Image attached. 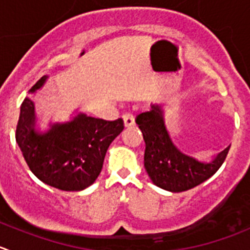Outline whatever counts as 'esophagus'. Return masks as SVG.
I'll return each instance as SVG.
<instances>
[{
    "instance_id": "1",
    "label": "esophagus",
    "mask_w": 250,
    "mask_h": 250,
    "mask_svg": "<svg viewBox=\"0 0 250 250\" xmlns=\"http://www.w3.org/2000/svg\"><path fill=\"white\" fill-rule=\"evenodd\" d=\"M123 122H125V127H132V125H135L134 117H133V115H130V113L123 115Z\"/></svg>"
}]
</instances>
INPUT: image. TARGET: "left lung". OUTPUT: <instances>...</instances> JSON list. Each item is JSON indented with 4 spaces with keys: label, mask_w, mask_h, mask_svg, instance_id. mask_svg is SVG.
<instances>
[{
    "label": "left lung",
    "mask_w": 250,
    "mask_h": 250,
    "mask_svg": "<svg viewBox=\"0 0 250 250\" xmlns=\"http://www.w3.org/2000/svg\"><path fill=\"white\" fill-rule=\"evenodd\" d=\"M145 142L144 166L152 183L169 192L192 189L221 167L229 146L209 162H203L179 149L169 137L161 105L140 113L135 120Z\"/></svg>",
    "instance_id": "obj_1"
}]
</instances>
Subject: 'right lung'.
Here are the masks:
<instances>
[{
  "instance_id": "add662e5",
  "label": "right lung",
  "mask_w": 250,
  "mask_h": 250,
  "mask_svg": "<svg viewBox=\"0 0 250 250\" xmlns=\"http://www.w3.org/2000/svg\"><path fill=\"white\" fill-rule=\"evenodd\" d=\"M43 76L31 86H42ZM34 104L24 99L16 129V140L30 171L43 183L61 190L77 192L95 182L111 143L123 130L122 118L105 121L85 113L67 123H55L45 133L36 132Z\"/></svg>"
}]
</instances>
